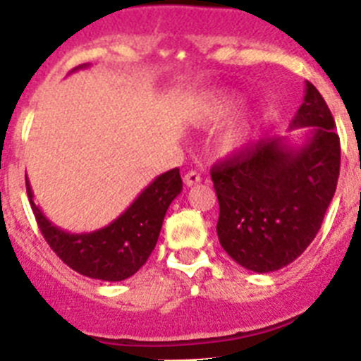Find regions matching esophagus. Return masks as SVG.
<instances>
[{"label": "esophagus", "mask_w": 361, "mask_h": 361, "mask_svg": "<svg viewBox=\"0 0 361 361\" xmlns=\"http://www.w3.org/2000/svg\"><path fill=\"white\" fill-rule=\"evenodd\" d=\"M200 180H202V177H200L199 171L195 170L188 171V173L184 175V184H186V186H195V184H199Z\"/></svg>", "instance_id": "esophagus-1"}]
</instances>
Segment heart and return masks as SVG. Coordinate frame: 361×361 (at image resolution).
Returning <instances> with one entry per match:
<instances>
[{
  "mask_svg": "<svg viewBox=\"0 0 361 361\" xmlns=\"http://www.w3.org/2000/svg\"><path fill=\"white\" fill-rule=\"evenodd\" d=\"M238 103H240L238 95L216 94V95H213L212 101H209V108H212L213 116L226 117L238 106ZM255 128H257V117L237 124L235 128H231L224 135V141H222V149H224L226 153H233V152H237V149L244 148V146L250 142L251 137H253Z\"/></svg>",
  "mask_w": 361,
  "mask_h": 361,
  "instance_id": "obj_1",
  "label": "heart"
}]
</instances>
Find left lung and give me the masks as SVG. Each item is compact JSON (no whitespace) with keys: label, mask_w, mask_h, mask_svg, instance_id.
Returning a JSON list of instances; mask_svg holds the SVG:
<instances>
[{"label":"left lung","mask_w":361,"mask_h":361,"mask_svg":"<svg viewBox=\"0 0 361 361\" xmlns=\"http://www.w3.org/2000/svg\"><path fill=\"white\" fill-rule=\"evenodd\" d=\"M289 128L307 130L305 141L296 146L286 137H266L212 168L220 245L255 273L282 269L304 253L336 191L340 137L309 81Z\"/></svg>","instance_id":"1"}]
</instances>
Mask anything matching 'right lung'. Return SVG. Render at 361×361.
I'll return each instance as SVG.
<instances>
[{
	"label": "right lung",
	"instance_id": "1",
	"mask_svg": "<svg viewBox=\"0 0 361 361\" xmlns=\"http://www.w3.org/2000/svg\"><path fill=\"white\" fill-rule=\"evenodd\" d=\"M81 65L78 68H86ZM183 191L178 168L159 175L141 191L130 208L114 222L90 233H68L50 222L34 202L30 183L27 195L44 240L63 262L88 279L119 282L126 280L146 264L157 244L166 212L171 200Z\"/></svg>",
	"mask_w": 361,
	"mask_h": 361
}]
</instances>
